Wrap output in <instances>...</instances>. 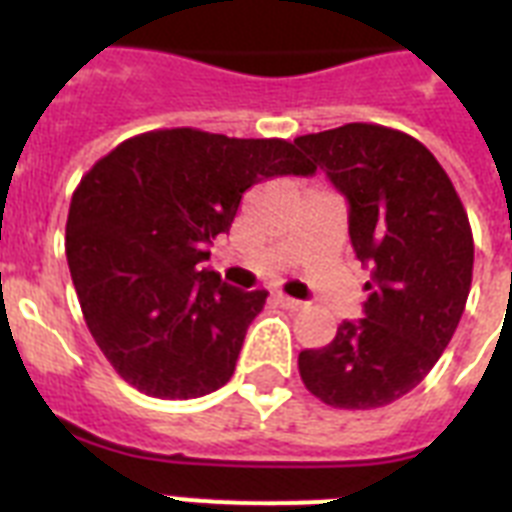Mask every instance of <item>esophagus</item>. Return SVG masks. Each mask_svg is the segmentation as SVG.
I'll return each instance as SVG.
<instances>
[{
    "label": "esophagus",
    "instance_id": "1",
    "mask_svg": "<svg viewBox=\"0 0 512 512\" xmlns=\"http://www.w3.org/2000/svg\"><path fill=\"white\" fill-rule=\"evenodd\" d=\"M276 303H279L281 308H287V311H300V308H305L303 300H295V297L284 295V292H279V295H276Z\"/></svg>",
    "mask_w": 512,
    "mask_h": 512
}]
</instances>
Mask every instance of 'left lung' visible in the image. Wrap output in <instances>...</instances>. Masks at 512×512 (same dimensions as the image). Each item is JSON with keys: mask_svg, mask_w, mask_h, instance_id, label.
Listing matches in <instances>:
<instances>
[{"mask_svg": "<svg viewBox=\"0 0 512 512\" xmlns=\"http://www.w3.org/2000/svg\"><path fill=\"white\" fill-rule=\"evenodd\" d=\"M348 199V233L372 268L364 319L300 353L305 388L335 409H377L417 388L452 340L473 281L468 212L420 140L342 124L295 140Z\"/></svg>", "mask_w": 512, "mask_h": 512, "instance_id": "obj_1", "label": "left lung"}]
</instances>
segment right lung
<instances>
[{
	"label": "right lung",
	"instance_id": "right-lung-1",
	"mask_svg": "<svg viewBox=\"0 0 512 512\" xmlns=\"http://www.w3.org/2000/svg\"><path fill=\"white\" fill-rule=\"evenodd\" d=\"M311 172L289 140L193 127L143 132L92 164L71 196L66 257L87 329L124 382L199 398L231 380L268 292L228 287L201 263L247 188Z\"/></svg>",
	"mask_w": 512,
	"mask_h": 512
}]
</instances>
